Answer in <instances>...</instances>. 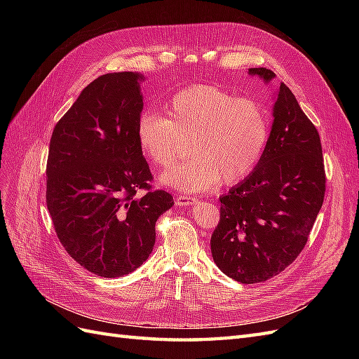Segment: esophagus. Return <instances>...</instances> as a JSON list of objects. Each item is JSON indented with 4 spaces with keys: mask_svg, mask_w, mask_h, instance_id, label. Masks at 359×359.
Here are the masks:
<instances>
[{
    "mask_svg": "<svg viewBox=\"0 0 359 359\" xmlns=\"http://www.w3.org/2000/svg\"><path fill=\"white\" fill-rule=\"evenodd\" d=\"M175 203L177 206H190V205L198 203V199L187 196V194H180V196L175 198Z\"/></svg>",
    "mask_w": 359,
    "mask_h": 359,
    "instance_id": "1",
    "label": "esophagus"
}]
</instances>
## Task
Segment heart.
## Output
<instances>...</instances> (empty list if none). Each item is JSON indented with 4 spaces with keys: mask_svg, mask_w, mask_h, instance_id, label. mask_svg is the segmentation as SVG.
<instances>
[{
    "mask_svg": "<svg viewBox=\"0 0 359 359\" xmlns=\"http://www.w3.org/2000/svg\"><path fill=\"white\" fill-rule=\"evenodd\" d=\"M269 115L262 103L238 99L215 85H194L166 104V118L154 112L139 116L140 149L157 168H169L191 139V157L158 177L161 186L186 193L208 191L217 184L232 186L253 172L269 139Z\"/></svg>",
    "mask_w": 359,
    "mask_h": 359,
    "instance_id": "obj_1",
    "label": "heart"
}]
</instances>
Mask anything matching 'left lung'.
<instances>
[{"mask_svg": "<svg viewBox=\"0 0 359 359\" xmlns=\"http://www.w3.org/2000/svg\"><path fill=\"white\" fill-rule=\"evenodd\" d=\"M265 83V67L248 69ZM265 153L248 177L220 198V222L211 236L215 265L244 285L280 274L307 243L325 196L320 137L285 83L274 93Z\"/></svg>", "mask_w": 359, "mask_h": 359, "instance_id": "obj_1", "label": "left lung"}]
</instances>
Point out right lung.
Returning a JSON list of instances; mask_svg holds the SVG:
<instances>
[{
  "label": "right lung",
  "instance_id": "add662e5",
  "mask_svg": "<svg viewBox=\"0 0 359 359\" xmlns=\"http://www.w3.org/2000/svg\"><path fill=\"white\" fill-rule=\"evenodd\" d=\"M136 72L107 73L85 86L57 123L46 166V203L58 240L90 273H133L153 252L156 222L173 205L151 190L137 142L144 109ZM147 189L139 198L137 191Z\"/></svg>",
  "mask_w": 359,
  "mask_h": 359
}]
</instances>
